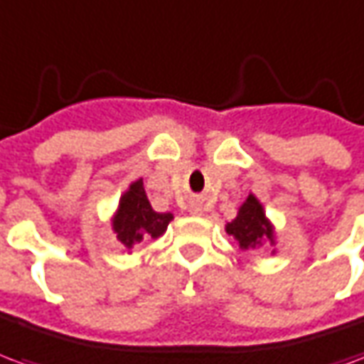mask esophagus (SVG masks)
Returning <instances> with one entry per match:
<instances>
[{
	"mask_svg": "<svg viewBox=\"0 0 364 364\" xmlns=\"http://www.w3.org/2000/svg\"><path fill=\"white\" fill-rule=\"evenodd\" d=\"M191 214H195V216H200V214H203V206H200V205H191Z\"/></svg>",
	"mask_w": 364,
	"mask_h": 364,
	"instance_id": "1",
	"label": "esophagus"
}]
</instances>
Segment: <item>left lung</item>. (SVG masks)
<instances>
[{
	"instance_id": "1",
	"label": "left lung",
	"mask_w": 364,
	"mask_h": 364,
	"mask_svg": "<svg viewBox=\"0 0 364 364\" xmlns=\"http://www.w3.org/2000/svg\"><path fill=\"white\" fill-rule=\"evenodd\" d=\"M226 232L228 236L234 237L240 250H255L263 242H271V245L274 244L273 226L265 216L263 205L253 195L245 198L236 218L226 224Z\"/></svg>"
}]
</instances>
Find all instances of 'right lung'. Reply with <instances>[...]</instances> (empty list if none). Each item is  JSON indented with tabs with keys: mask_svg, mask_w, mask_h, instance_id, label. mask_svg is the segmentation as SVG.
I'll return each instance as SVG.
<instances>
[{
	"mask_svg": "<svg viewBox=\"0 0 364 364\" xmlns=\"http://www.w3.org/2000/svg\"><path fill=\"white\" fill-rule=\"evenodd\" d=\"M171 220V213H156L151 208L144 191V181L138 179L120 197L119 210L112 216V230L120 244L127 250H132L134 244L161 236Z\"/></svg>",
	"mask_w": 364,
	"mask_h": 364,
	"instance_id": "add662e5",
	"label": "right lung"
}]
</instances>
